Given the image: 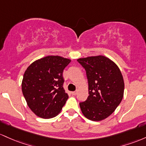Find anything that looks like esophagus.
<instances>
[{"instance_id":"1","label":"esophagus","mask_w":146,"mask_h":146,"mask_svg":"<svg viewBox=\"0 0 146 146\" xmlns=\"http://www.w3.org/2000/svg\"><path fill=\"white\" fill-rule=\"evenodd\" d=\"M72 95H76V94H77V91H74V92H72Z\"/></svg>"}]
</instances>
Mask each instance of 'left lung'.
<instances>
[{"label": "left lung", "instance_id": "left-lung-1", "mask_svg": "<svg viewBox=\"0 0 146 146\" xmlns=\"http://www.w3.org/2000/svg\"><path fill=\"white\" fill-rule=\"evenodd\" d=\"M86 72L89 96L80 102L87 119L94 121L104 120L114 112L121 102L124 92L122 74L112 60L104 56L78 58Z\"/></svg>", "mask_w": 146, "mask_h": 146}]
</instances>
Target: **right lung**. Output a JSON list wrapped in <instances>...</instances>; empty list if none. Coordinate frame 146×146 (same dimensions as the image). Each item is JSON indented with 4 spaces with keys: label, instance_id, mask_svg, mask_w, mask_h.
Instances as JSON below:
<instances>
[{
    "label": "right lung",
    "instance_id": "right-lung-1",
    "mask_svg": "<svg viewBox=\"0 0 146 146\" xmlns=\"http://www.w3.org/2000/svg\"><path fill=\"white\" fill-rule=\"evenodd\" d=\"M70 59L47 56L32 63L25 72L22 92L31 110L42 119L54 117L68 99L63 88V70Z\"/></svg>",
    "mask_w": 146,
    "mask_h": 146
}]
</instances>
